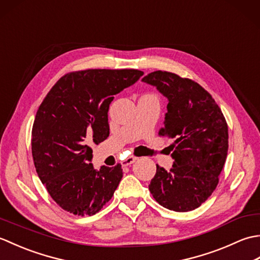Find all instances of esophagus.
<instances>
[{"label": "esophagus", "mask_w": 260, "mask_h": 260, "mask_svg": "<svg viewBox=\"0 0 260 260\" xmlns=\"http://www.w3.org/2000/svg\"><path fill=\"white\" fill-rule=\"evenodd\" d=\"M137 159V157L136 156H133V155H131V156H128V157H126L124 161H121V165H123V167H127V165H131V164H133L135 161Z\"/></svg>", "instance_id": "esophagus-1"}]
</instances>
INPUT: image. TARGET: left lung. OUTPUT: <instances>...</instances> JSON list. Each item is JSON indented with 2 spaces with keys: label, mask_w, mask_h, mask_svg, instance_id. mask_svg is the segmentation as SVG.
<instances>
[{
  "label": "left lung",
  "mask_w": 260,
  "mask_h": 260,
  "mask_svg": "<svg viewBox=\"0 0 260 260\" xmlns=\"http://www.w3.org/2000/svg\"><path fill=\"white\" fill-rule=\"evenodd\" d=\"M142 81L155 86L168 98V113L158 135L174 140L170 145L172 169L156 165L148 189L162 207L191 211L218 185L228 154L227 121L212 96L196 81L161 70Z\"/></svg>",
  "instance_id": "obj_1"
}]
</instances>
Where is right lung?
Listing matches in <instances>:
<instances>
[{"label": "right lung", "mask_w": 260, "mask_h": 260, "mask_svg": "<svg viewBox=\"0 0 260 260\" xmlns=\"http://www.w3.org/2000/svg\"><path fill=\"white\" fill-rule=\"evenodd\" d=\"M143 75L136 69L74 71L61 77L41 103L32 127L33 161L49 194L66 211L95 214L117 189L121 165L95 170L90 146L109 135L114 96Z\"/></svg>", "instance_id": "right-lung-1"}]
</instances>
